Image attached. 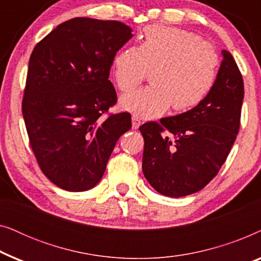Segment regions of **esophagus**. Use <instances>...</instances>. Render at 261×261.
Returning a JSON list of instances; mask_svg holds the SVG:
<instances>
[{"label": "esophagus", "instance_id": "1", "mask_svg": "<svg viewBox=\"0 0 261 261\" xmlns=\"http://www.w3.org/2000/svg\"><path fill=\"white\" fill-rule=\"evenodd\" d=\"M140 124H141V120L139 119L137 115L132 116V127H133V129H138V128L140 127Z\"/></svg>", "mask_w": 261, "mask_h": 261}]
</instances>
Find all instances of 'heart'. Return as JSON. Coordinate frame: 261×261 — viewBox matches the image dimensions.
Masks as SVG:
<instances>
[{
	"instance_id": "1",
	"label": "heart",
	"mask_w": 261,
	"mask_h": 261,
	"mask_svg": "<svg viewBox=\"0 0 261 261\" xmlns=\"http://www.w3.org/2000/svg\"><path fill=\"white\" fill-rule=\"evenodd\" d=\"M112 66L114 80L123 92L137 88L151 70V87L123 95L120 106L137 116L152 119L171 106L183 112L201 103L216 81L219 56L190 32L149 26L140 45L120 49Z\"/></svg>"
}]
</instances>
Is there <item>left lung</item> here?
<instances>
[{
	"instance_id": "left-lung-1",
	"label": "left lung",
	"mask_w": 261,
	"mask_h": 261,
	"mask_svg": "<svg viewBox=\"0 0 261 261\" xmlns=\"http://www.w3.org/2000/svg\"><path fill=\"white\" fill-rule=\"evenodd\" d=\"M222 62L212 90L201 103L159 123L139 127L145 140L142 172L151 187L167 197L197 192L226 162L240 127L244 81L233 56Z\"/></svg>"
}]
</instances>
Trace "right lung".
<instances>
[{"instance_id": "right-lung-1", "label": "right lung", "mask_w": 261, "mask_h": 261, "mask_svg": "<svg viewBox=\"0 0 261 261\" xmlns=\"http://www.w3.org/2000/svg\"><path fill=\"white\" fill-rule=\"evenodd\" d=\"M133 38L119 21L74 17L35 46L28 63L22 114L39 166L66 191L96 187L129 113L101 119L116 103L109 81L116 52Z\"/></svg>"}]
</instances>
